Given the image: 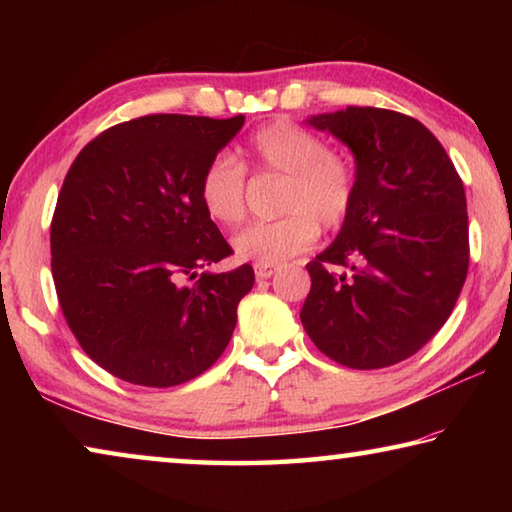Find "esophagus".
<instances>
[{
  "instance_id": "34e87169",
  "label": "esophagus",
  "mask_w": 512,
  "mask_h": 512,
  "mask_svg": "<svg viewBox=\"0 0 512 512\" xmlns=\"http://www.w3.org/2000/svg\"><path fill=\"white\" fill-rule=\"evenodd\" d=\"M275 271H277V266H273V264H255L257 280H266V277L275 275Z\"/></svg>"
}]
</instances>
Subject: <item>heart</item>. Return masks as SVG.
Returning <instances> with one entry per match:
<instances>
[{"label": "heart", "instance_id": "heart-1", "mask_svg": "<svg viewBox=\"0 0 512 512\" xmlns=\"http://www.w3.org/2000/svg\"><path fill=\"white\" fill-rule=\"evenodd\" d=\"M244 164L262 176L282 178L280 219L250 223L232 239L235 255L246 262L282 264L314 246L318 228H341L357 201L354 162L291 119L271 121L250 135ZM198 196L212 221L237 225L246 214L244 167L228 153L214 155L203 169Z\"/></svg>", "mask_w": 512, "mask_h": 512}]
</instances>
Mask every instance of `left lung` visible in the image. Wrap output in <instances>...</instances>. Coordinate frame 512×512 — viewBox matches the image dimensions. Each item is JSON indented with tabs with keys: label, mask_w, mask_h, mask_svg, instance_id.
<instances>
[{
	"label": "left lung",
	"mask_w": 512,
	"mask_h": 512,
	"mask_svg": "<svg viewBox=\"0 0 512 512\" xmlns=\"http://www.w3.org/2000/svg\"><path fill=\"white\" fill-rule=\"evenodd\" d=\"M348 146L357 201L307 264L300 320L329 359L377 370L409 359L452 314L470 266L467 203L443 144L418 119L350 106L307 119Z\"/></svg>",
	"instance_id": "obj_1"
}]
</instances>
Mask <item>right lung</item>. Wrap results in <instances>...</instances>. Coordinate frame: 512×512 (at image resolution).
I'll use <instances>...</instances> for the list:
<instances>
[{
  "instance_id": "add662e5",
  "label": "right lung",
  "mask_w": 512,
  "mask_h": 512,
  "mask_svg": "<svg viewBox=\"0 0 512 512\" xmlns=\"http://www.w3.org/2000/svg\"><path fill=\"white\" fill-rule=\"evenodd\" d=\"M244 115H149L76 155L51 219V273L92 361L137 386L185 384L221 357L253 266L201 273L232 255L198 196L203 169Z\"/></svg>"
}]
</instances>
